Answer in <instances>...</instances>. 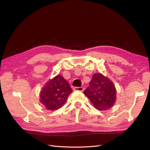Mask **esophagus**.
I'll return each mask as SVG.
<instances>
[{
	"label": "esophagus",
	"mask_w": 150,
	"mask_h": 150,
	"mask_svg": "<svg viewBox=\"0 0 150 150\" xmlns=\"http://www.w3.org/2000/svg\"><path fill=\"white\" fill-rule=\"evenodd\" d=\"M74 91H83L84 88L83 87H75L74 88Z\"/></svg>",
	"instance_id": "esophagus-1"
}]
</instances>
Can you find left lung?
<instances>
[{
	"label": "left lung",
	"instance_id": "8db88e82",
	"mask_svg": "<svg viewBox=\"0 0 150 150\" xmlns=\"http://www.w3.org/2000/svg\"><path fill=\"white\" fill-rule=\"evenodd\" d=\"M97 110H108L116 100V89L112 81L101 73H95L89 87L84 91Z\"/></svg>",
	"mask_w": 150,
	"mask_h": 150
}]
</instances>
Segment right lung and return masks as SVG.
<instances>
[{"label":"right lung","instance_id":"right-lung-1","mask_svg":"<svg viewBox=\"0 0 150 150\" xmlns=\"http://www.w3.org/2000/svg\"><path fill=\"white\" fill-rule=\"evenodd\" d=\"M71 93L69 84L61 75H57L42 88L40 102L48 110H57L64 105Z\"/></svg>","mask_w":150,"mask_h":150}]
</instances>
